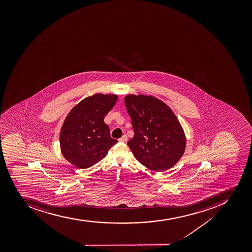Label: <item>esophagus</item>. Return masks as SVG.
Segmentation results:
<instances>
[{
	"label": "esophagus",
	"mask_w": 252,
	"mask_h": 252,
	"mask_svg": "<svg viewBox=\"0 0 252 252\" xmlns=\"http://www.w3.org/2000/svg\"><path fill=\"white\" fill-rule=\"evenodd\" d=\"M118 141L121 142V143H126V142L127 141V136L126 135V134L125 135H123L122 138H120L119 139H118Z\"/></svg>",
	"instance_id": "1"
}]
</instances>
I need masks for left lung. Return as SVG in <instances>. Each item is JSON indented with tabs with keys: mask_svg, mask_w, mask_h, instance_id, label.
I'll return each instance as SVG.
<instances>
[{
	"mask_svg": "<svg viewBox=\"0 0 252 252\" xmlns=\"http://www.w3.org/2000/svg\"><path fill=\"white\" fill-rule=\"evenodd\" d=\"M124 100L134 131L127 145L137 160L156 172L178 163L185 153L186 137L171 108L151 95L129 94Z\"/></svg>",
	"mask_w": 252,
	"mask_h": 252,
	"instance_id": "obj_1",
	"label": "left lung"
}]
</instances>
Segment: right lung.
Listing matches in <instances>:
<instances>
[{"label":"right lung","instance_id":"add662e5","mask_svg":"<svg viewBox=\"0 0 252 252\" xmlns=\"http://www.w3.org/2000/svg\"><path fill=\"white\" fill-rule=\"evenodd\" d=\"M117 100L115 94H95L83 99L68 113L61 127L60 143L63 156L71 164L80 169L92 167L118 143L104 123Z\"/></svg>","mask_w":252,"mask_h":252}]
</instances>
